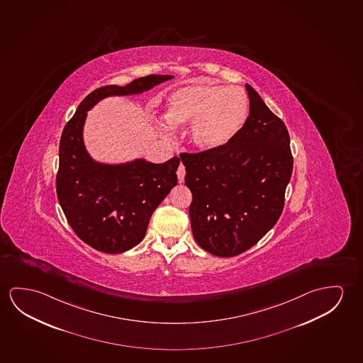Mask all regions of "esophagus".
Listing matches in <instances>:
<instances>
[{
    "mask_svg": "<svg viewBox=\"0 0 363 363\" xmlns=\"http://www.w3.org/2000/svg\"><path fill=\"white\" fill-rule=\"evenodd\" d=\"M184 174H186V168H184L182 163H179V168H177V179H179V184H182V182H184Z\"/></svg>",
    "mask_w": 363,
    "mask_h": 363,
    "instance_id": "1",
    "label": "esophagus"
}]
</instances>
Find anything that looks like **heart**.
I'll return each instance as SVG.
<instances>
[{
    "mask_svg": "<svg viewBox=\"0 0 363 363\" xmlns=\"http://www.w3.org/2000/svg\"><path fill=\"white\" fill-rule=\"evenodd\" d=\"M249 116V99L239 86L199 83L173 91L164 121L172 128L192 122L190 140L196 150L215 152L229 145Z\"/></svg>",
    "mask_w": 363,
    "mask_h": 363,
    "instance_id": "b5f03b06",
    "label": "heart"
}]
</instances>
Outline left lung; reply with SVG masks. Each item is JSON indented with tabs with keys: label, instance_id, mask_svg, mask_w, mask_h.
Wrapping results in <instances>:
<instances>
[{
	"label": "left lung",
	"instance_id": "obj_1",
	"mask_svg": "<svg viewBox=\"0 0 363 363\" xmlns=\"http://www.w3.org/2000/svg\"><path fill=\"white\" fill-rule=\"evenodd\" d=\"M250 112L221 150L181 153L192 192L196 242L212 255L236 257L255 245L279 220L293 171L284 122L245 85Z\"/></svg>",
	"mask_w": 363,
	"mask_h": 363
}]
</instances>
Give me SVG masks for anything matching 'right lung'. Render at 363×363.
<instances>
[{
  "instance_id": "1",
  "label": "right lung",
  "mask_w": 363,
  "mask_h": 363,
  "mask_svg": "<svg viewBox=\"0 0 363 363\" xmlns=\"http://www.w3.org/2000/svg\"><path fill=\"white\" fill-rule=\"evenodd\" d=\"M172 78L152 74L125 86H101L84 98L64 127L56 195L74 233L95 250L119 254L143 240L152 213L177 184L179 158L160 164L145 160L118 166L96 163L83 143L86 112L109 95L138 94Z\"/></svg>"
}]
</instances>
